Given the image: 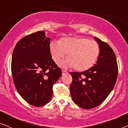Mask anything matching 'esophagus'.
<instances>
[{"instance_id": "esophagus-1", "label": "esophagus", "mask_w": 128, "mask_h": 128, "mask_svg": "<svg viewBox=\"0 0 128 128\" xmlns=\"http://www.w3.org/2000/svg\"><path fill=\"white\" fill-rule=\"evenodd\" d=\"M68 72L66 70H62V75H65V74H67Z\"/></svg>"}]
</instances>
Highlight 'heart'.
<instances>
[{
	"mask_svg": "<svg viewBox=\"0 0 128 128\" xmlns=\"http://www.w3.org/2000/svg\"><path fill=\"white\" fill-rule=\"evenodd\" d=\"M52 58L56 64H60L67 54L66 64L62 65L85 71L94 66L100 54V46L94 40L83 37H64L59 42L49 44Z\"/></svg>",
	"mask_w": 128,
	"mask_h": 128,
	"instance_id": "1",
	"label": "heart"
}]
</instances>
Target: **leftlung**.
Segmentation results:
<instances>
[{"label": "left lung", "instance_id": "8db88e82", "mask_svg": "<svg viewBox=\"0 0 128 128\" xmlns=\"http://www.w3.org/2000/svg\"><path fill=\"white\" fill-rule=\"evenodd\" d=\"M94 39L100 49L96 64L84 72H70L72 100L85 109L96 108L105 100L113 90L118 75L117 60L112 48L97 37Z\"/></svg>", "mask_w": 128, "mask_h": 128}]
</instances>
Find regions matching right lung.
<instances>
[{"label": "right lung", "mask_w": 128, "mask_h": 128, "mask_svg": "<svg viewBox=\"0 0 128 128\" xmlns=\"http://www.w3.org/2000/svg\"><path fill=\"white\" fill-rule=\"evenodd\" d=\"M49 37L38 31L23 37L16 44L12 57L14 82L22 98L36 107L49 102L53 86L62 70L52 59Z\"/></svg>", "instance_id": "1"}]
</instances>
